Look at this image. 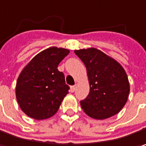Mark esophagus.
<instances>
[{
	"label": "esophagus",
	"mask_w": 146,
	"mask_h": 146,
	"mask_svg": "<svg viewBox=\"0 0 146 146\" xmlns=\"http://www.w3.org/2000/svg\"><path fill=\"white\" fill-rule=\"evenodd\" d=\"M75 90H76V85L72 86L70 87V91H71V92H75Z\"/></svg>",
	"instance_id": "obj_1"
}]
</instances>
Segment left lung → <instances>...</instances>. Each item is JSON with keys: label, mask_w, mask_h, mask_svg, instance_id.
<instances>
[{"label": "left lung", "mask_w": 146, "mask_h": 146, "mask_svg": "<svg viewBox=\"0 0 146 146\" xmlns=\"http://www.w3.org/2000/svg\"><path fill=\"white\" fill-rule=\"evenodd\" d=\"M86 68L90 92L80 102L86 113L95 119L117 114L126 104L130 85L122 65L96 48L74 50Z\"/></svg>", "instance_id": "obj_1"}]
</instances>
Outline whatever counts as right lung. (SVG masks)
I'll return each instance as SVG.
<instances>
[{
  "label": "right lung",
  "instance_id": "add662e5",
  "mask_svg": "<svg viewBox=\"0 0 146 146\" xmlns=\"http://www.w3.org/2000/svg\"><path fill=\"white\" fill-rule=\"evenodd\" d=\"M68 53L67 49L49 47L34 56L20 73L16 83V99L29 117L46 119L58 111L69 86L57 68Z\"/></svg>",
  "mask_w": 146,
  "mask_h": 146
}]
</instances>
